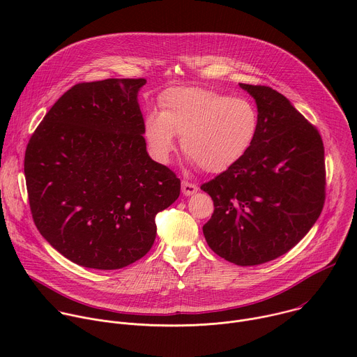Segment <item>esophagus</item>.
Listing matches in <instances>:
<instances>
[{
	"mask_svg": "<svg viewBox=\"0 0 357 357\" xmlns=\"http://www.w3.org/2000/svg\"><path fill=\"white\" fill-rule=\"evenodd\" d=\"M196 192H197V186H196L195 183L188 182V181H183V182H182V193H183L185 196H192V195L196 193Z\"/></svg>",
	"mask_w": 357,
	"mask_h": 357,
	"instance_id": "34e87169",
	"label": "esophagus"
}]
</instances>
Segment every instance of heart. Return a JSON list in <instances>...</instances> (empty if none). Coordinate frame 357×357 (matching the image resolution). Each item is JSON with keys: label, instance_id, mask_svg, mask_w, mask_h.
I'll return each instance as SVG.
<instances>
[{"label": "heart", "instance_id": "1", "mask_svg": "<svg viewBox=\"0 0 357 357\" xmlns=\"http://www.w3.org/2000/svg\"><path fill=\"white\" fill-rule=\"evenodd\" d=\"M161 113L145 117L152 154L168 161L175 134L182 149L203 171L220 174L241 161L257 138L260 117L250 100L205 87H175L161 97Z\"/></svg>", "mask_w": 357, "mask_h": 357}]
</instances>
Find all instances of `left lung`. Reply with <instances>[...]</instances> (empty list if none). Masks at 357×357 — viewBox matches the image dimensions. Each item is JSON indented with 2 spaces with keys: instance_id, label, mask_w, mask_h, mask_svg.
I'll return each instance as SVG.
<instances>
[{
  "instance_id": "left-lung-1",
  "label": "left lung",
  "mask_w": 357,
  "mask_h": 357,
  "mask_svg": "<svg viewBox=\"0 0 357 357\" xmlns=\"http://www.w3.org/2000/svg\"><path fill=\"white\" fill-rule=\"evenodd\" d=\"M257 105L260 127L247 155L203 183L215 211L203 226L209 247L237 266L289 251L325 203V151L318 130L268 86L240 83Z\"/></svg>"
}]
</instances>
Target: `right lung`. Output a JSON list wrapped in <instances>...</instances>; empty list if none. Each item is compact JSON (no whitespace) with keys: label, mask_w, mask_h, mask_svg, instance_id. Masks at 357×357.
<instances>
[{"label":"right lung","mask_w":357,"mask_h":357,"mask_svg":"<svg viewBox=\"0 0 357 357\" xmlns=\"http://www.w3.org/2000/svg\"><path fill=\"white\" fill-rule=\"evenodd\" d=\"M145 83L75 84L26 145L24 172L35 226L82 267L119 270L144 257L157 236V213L181 193L176 175L146 152L137 98Z\"/></svg>","instance_id":"1"}]
</instances>
